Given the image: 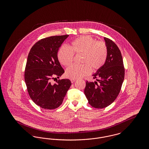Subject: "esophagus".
I'll return each mask as SVG.
<instances>
[{
	"label": "esophagus",
	"mask_w": 149,
	"mask_h": 149,
	"mask_svg": "<svg viewBox=\"0 0 149 149\" xmlns=\"http://www.w3.org/2000/svg\"><path fill=\"white\" fill-rule=\"evenodd\" d=\"M75 79H71V82L72 83H74L75 81Z\"/></svg>",
	"instance_id": "obj_1"
}]
</instances>
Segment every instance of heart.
I'll return each instance as SVG.
<instances>
[{
	"mask_svg": "<svg viewBox=\"0 0 149 149\" xmlns=\"http://www.w3.org/2000/svg\"><path fill=\"white\" fill-rule=\"evenodd\" d=\"M74 55H81L80 66L72 65L65 71L66 78L77 79L88 75L91 71H97L106 63L108 49L106 43L96 41L90 36H83L71 42L69 49L62 46L58 52L59 62L65 66L70 65Z\"/></svg>",
	"mask_w": 149,
	"mask_h": 149,
	"instance_id": "heart-1",
	"label": "heart"
}]
</instances>
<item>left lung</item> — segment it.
<instances>
[{
    "mask_svg": "<svg viewBox=\"0 0 149 149\" xmlns=\"http://www.w3.org/2000/svg\"><path fill=\"white\" fill-rule=\"evenodd\" d=\"M108 55L104 66L93 75L99 81H86L84 93L88 103L95 108H103L112 104L117 98L125 78V68L120 50L113 41L104 38Z\"/></svg>",
    "mask_w": 149,
    "mask_h": 149,
    "instance_id": "left-lung-1",
    "label": "left lung"
}]
</instances>
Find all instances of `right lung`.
I'll return each instance as SVG.
<instances>
[{"mask_svg": "<svg viewBox=\"0 0 149 149\" xmlns=\"http://www.w3.org/2000/svg\"><path fill=\"white\" fill-rule=\"evenodd\" d=\"M68 35L51 36L40 40L29 52L24 72V80L30 98L46 109L60 106L71 85L69 79L58 80L51 84L54 77L59 78L64 72L57 52Z\"/></svg>", "mask_w": 149, "mask_h": 149, "instance_id": "add662e5", "label": "right lung"}]
</instances>
